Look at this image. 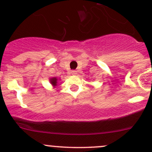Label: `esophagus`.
<instances>
[{
    "label": "esophagus",
    "mask_w": 152,
    "mask_h": 152,
    "mask_svg": "<svg viewBox=\"0 0 152 152\" xmlns=\"http://www.w3.org/2000/svg\"><path fill=\"white\" fill-rule=\"evenodd\" d=\"M71 73L73 75H76L77 73V71L76 70H71Z\"/></svg>",
    "instance_id": "1"
}]
</instances>
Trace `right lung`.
Wrapping results in <instances>:
<instances>
[{
    "mask_svg": "<svg viewBox=\"0 0 152 152\" xmlns=\"http://www.w3.org/2000/svg\"><path fill=\"white\" fill-rule=\"evenodd\" d=\"M50 82H51V84L53 86H56V83H57V79H56V78H52V79H50Z\"/></svg>",
    "mask_w": 152,
    "mask_h": 152,
    "instance_id": "add662e5",
    "label": "right lung"
}]
</instances>
